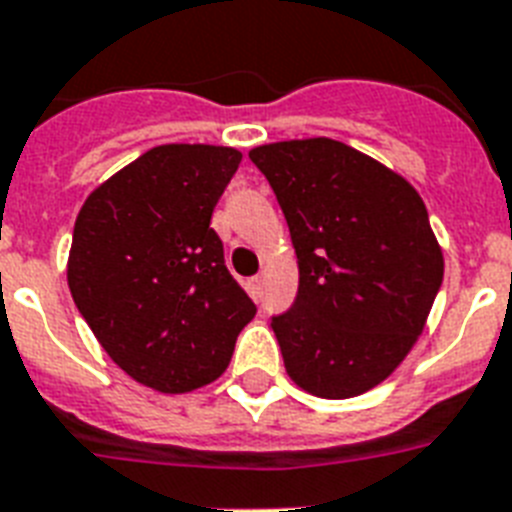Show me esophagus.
I'll list each match as a JSON object with an SVG mask.
<instances>
[{"label":"esophagus","instance_id":"esophagus-1","mask_svg":"<svg viewBox=\"0 0 512 512\" xmlns=\"http://www.w3.org/2000/svg\"><path fill=\"white\" fill-rule=\"evenodd\" d=\"M248 288H251L253 298L264 296V277H261V275L251 277V280H248Z\"/></svg>","mask_w":512,"mask_h":512}]
</instances>
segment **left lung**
I'll return each instance as SVG.
<instances>
[{"label": "left lung", "instance_id": "1", "mask_svg": "<svg viewBox=\"0 0 512 512\" xmlns=\"http://www.w3.org/2000/svg\"><path fill=\"white\" fill-rule=\"evenodd\" d=\"M298 256V296L272 317L296 386L349 399L399 367L423 333L444 259L415 187L343 142L253 147Z\"/></svg>", "mask_w": 512, "mask_h": 512}]
</instances>
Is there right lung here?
Masks as SVG:
<instances>
[{
	"mask_svg": "<svg viewBox=\"0 0 512 512\" xmlns=\"http://www.w3.org/2000/svg\"><path fill=\"white\" fill-rule=\"evenodd\" d=\"M243 155L158 145L102 182L76 216L68 288L108 357L185 394L227 370L256 304L224 264L211 214Z\"/></svg>",
	"mask_w": 512,
	"mask_h": 512,
	"instance_id": "add662e5",
	"label": "right lung"
}]
</instances>
